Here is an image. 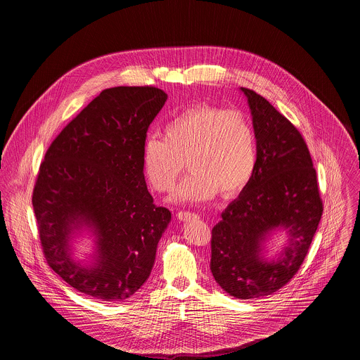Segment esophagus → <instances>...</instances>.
Returning a JSON list of instances; mask_svg holds the SVG:
<instances>
[{
	"label": "esophagus",
	"mask_w": 360,
	"mask_h": 360,
	"mask_svg": "<svg viewBox=\"0 0 360 360\" xmlns=\"http://www.w3.org/2000/svg\"><path fill=\"white\" fill-rule=\"evenodd\" d=\"M193 216H195V214H194V213H190L188 210H181V212H178V213H176V217H178L181 221L188 220V219L193 217Z\"/></svg>",
	"instance_id": "34e87169"
}]
</instances>
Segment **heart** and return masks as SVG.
I'll return each instance as SVG.
<instances>
[{
  "mask_svg": "<svg viewBox=\"0 0 360 360\" xmlns=\"http://www.w3.org/2000/svg\"><path fill=\"white\" fill-rule=\"evenodd\" d=\"M185 162L191 174L175 194L178 201H206L219 191L223 197L240 193L257 169V132L250 117L238 109L194 105L165 125L163 137L146 139L143 163L156 191H172Z\"/></svg>",
  "mask_w": 360,
  "mask_h": 360,
  "instance_id": "1",
  "label": "heart"
}]
</instances>
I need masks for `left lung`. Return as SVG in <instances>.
I'll return each mask as SVG.
<instances>
[{
    "mask_svg": "<svg viewBox=\"0 0 360 360\" xmlns=\"http://www.w3.org/2000/svg\"><path fill=\"white\" fill-rule=\"evenodd\" d=\"M241 90L257 132V169L212 229L210 271L229 295L250 300L273 294L297 274L324 205L300 131L264 97L247 87ZM281 226L290 231L291 243L279 261L263 262L259 244Z\"/></svg>",
    "mask_w": 360,
    "mask_h": 360,
    "instance_id": "8db88e82",
    "label": "left lung"
}]
</instances>
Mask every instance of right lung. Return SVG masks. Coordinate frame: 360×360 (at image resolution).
I'll list each match as a JSON object with an SVG mask.
<instances>
[{"instance_id":"add662e5","label":"right lung","mask_w":360,"mask_h":360,"mask_svg":"<svg viewBox=\"0 0 360 360\" xmlns=\"http://www.w3.org/2000/svg\"><path fill=\"white\" fill-rule=\"evenodd\" d=\"M167 94L155 86L103 90L53 139L34 182L39 239L52 270L77 291L121 301L148 279L169 209L154 204L143 174L147 132ZM93 226L99 259L70 260L72 229Z\"/></svg>"}]
</instances>
